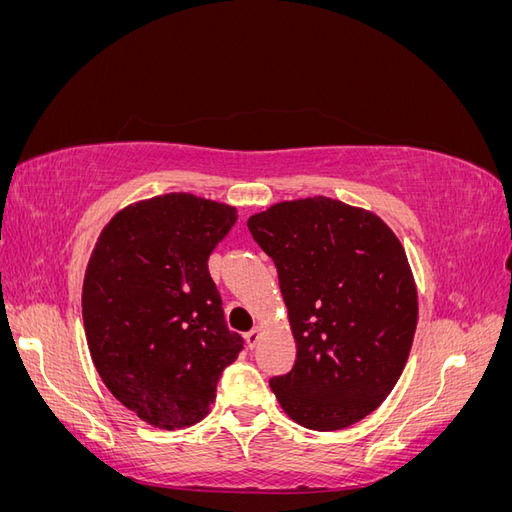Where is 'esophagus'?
<instances>
[{"label": "esophagus", "mask_w": 512, "mask_h": 512, "mask_svg": "<svg viewBox=\"0 0 512 512\" xmlns=\"http://www.w3.org/2000/svg\"><path fill=\"white\" fill-rule=\"evenodd\" d=\"M260 335H262V329H260V327H254L250 333L245 335V339H247V346L254 348V346L260 342Z\"/></svg>", "instance_id": "obj_1"}]
</instances>
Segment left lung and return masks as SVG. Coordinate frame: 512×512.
<instances>
[{
	"label": "left lung",
	"mask_w": 512,
	"mask_h": 512,
	"mask_svg": "<svg viewBox=\"0 0 512 512\" xmlns=\"http://www.w3.org/2000/svg\"><path fill=\"white\" fill-rule=\"evenodd\" d=\"M247 228L275 262L297 342L271 391L307 429L354 425L393 391L412 348L418 297L404 245L376 213L327 196L277 203Z\"/></svg>",
	"instance_id": "obj_1"
}]
</instances>
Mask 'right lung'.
<instances>
[{
	"label": "right lung",
	"mask_w": 512,
	"mask_h": 512,
	"mask_svg": "<svg viewBox=\"0 0 512 512\" xmlns=\"http://www.w3.org/2000/svg\"><path fill=\"white\" fill-rule=\"evenodd\" d=\"M235 222V207L173 192L121 209L91 252L83 282L91 359L106 389L153 427L203 421L222 371L243 350L207 267Z\"/></svg>",
	"instance_id": "add662e5"
}]
</instances>
